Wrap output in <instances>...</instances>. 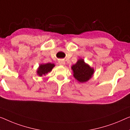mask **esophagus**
I'll return each mask as SVG.
<instances>
[{
	"mask_svg": "<svg viewBox=\"0 0 130 130\" xmlns=\"http://www.w3.org/2000/svg\"><path fill=\"white\" fill-rule=\"evenodd\" d=\"M58 63L60 65H64L65 64V61L63 59H61V60H60V61H59Z\"/></svg>",
	"mask_w": 130,
	"mask_h": 130,
	"instance_id": "1",
	"label": "esophagus"
}]
</instances>
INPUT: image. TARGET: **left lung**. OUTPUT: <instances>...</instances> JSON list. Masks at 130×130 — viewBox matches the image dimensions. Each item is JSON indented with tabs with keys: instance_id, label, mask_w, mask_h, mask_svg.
I'll return each instance as SVG.
<instances>
[{
	"instance_id": "left-lung-1",
	"label": "left lung",
	"mask_w": 130,
	"mask_h": 130,
	"mask_svg": "<svg viewBox=\"0 0 130 130\" xmlns=\"http://www.w3.org/2000/svg\"><path fill=\"white\" fill-rule=\"evenodd\" d=\"M73 76L80 82L88 81L93 74L94 69L85 63L84 59H79L76 64L72 67Z\"/></svg>"
}]
</instances>
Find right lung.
<instances>
[{"instance_id":"obj_1","label":"right lung","mask_w":130,"mask_h":130,"mask_svg":"<svg viewBox=\"0 0 130 130\" xmlns=\"http://www.w3.org/2000/svg\"><path fill=\"white\" fill-rule=\"evenodd\" d=\"M55 65L54 63H48L45 64H41L40 65V67L38 68L37 73L39 76H41L43 75L46 74L53 69Z\"/></svg>"}]
</instances>
